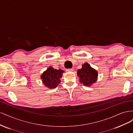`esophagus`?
I'll return each mask as SVG.
<instances>
[{
    "label": "esophagus",
    "instance_id": "esophagus-1",
    "mask_svg": "<svg viewBox=\"0 0 133 133\" xmlns=\"http://www.w3.org/2000/svg\"><path fill=\"white\" fill-rule=\"evenodd\" d=\"M74 70V69H66V71H73Z\"/></svg>",
    "mask_w": 133,
    "mask_h": 133
}]
</instances>
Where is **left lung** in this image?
Masks as SVG:
<instances>
[{
	"mask_svg": "<svg viewBox=\"0 0 133 133\" xmlns=\"http://www.w3.org/2000/svg\"><path fill=\"white\" fill-rule=\"evenodd\" d=\"M77 75L80 83L85 86L90 87L97 81L98 73L90 64L85 63L82 65L81 69L78 70Z\"/></svg>",
	"mask_w": 133,
	"mask_h": 133,
	"instance_id": "8db88e82",
	"label": "left lung"
}]
</instances>
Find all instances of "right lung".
<instances>
[{"label": "right lung", "mask_w": 133, "mask_h": 133, "mask_svg": "<svg viewBox=\"0 0 133 133\" xmlns=\"http://www.w3.org/2000/svg\"><path fill=\"white\" fill-rule=\"evenodd\" d=\"M64 71L62 69H55L49 66L41 76L44 85L46 87L53 89L57 87L60 83V78L62 77Z\"/></svg>", "instance_id": "1"}]
</instances>
